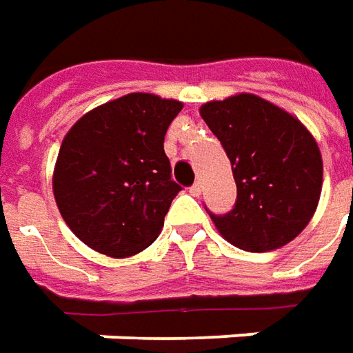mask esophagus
<instances>
[{
	"mask_svg": "<svg viewBox=\"0 0 353 353\" xmlns=\"http://www.w3.org/2000/svg\"><path fill=\"white\" fill-rule=\"evenodd\" d=\"M190 194H192V196H196V198L200 196V194H201V184H200V182H196V184L192 186Z\"/></svg>",
	"mask_w": 353,
	"mask_h": 353,
	"instance_id": "34e87169",
	"label": "esophagus"
}]
</instances>
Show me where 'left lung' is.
Masks as SVG:
<instances>
[{
    "instance_id": "obj_1",
    "label": "left lung",
    "mask_w": 353,
    "mask_h": 353,
    "mask_svg": "<svg viewBox=\"0 0 353 353\" xmlns=\"http://www.w3.org/2000/svg\"><path fill=\"white\" fill-rule=\"evenodd\" d=\"M201 119L227 152L236 203L209 213L221 236L244 252L286 246L307 227L321 198L323 159L305 126L255 94L200 107Z\"/></svg>"
}]
</instances>
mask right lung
I'll return each instance as SVG.
<instances>
[{
    "label": "right lung",
    "mask_w": 353,
    "mask_h": 353,
    "mask_svg": "<svg viewBox=\"0 0 353 353\" xmlns=\"http://www.w3.org/2000/svg\"><path fill=\"white\" fill-rule=\"evenodd\" d=\"M182 101L134 92L88 111L63 138L53 169L61 217L111 257L140 254L159 236L181 186L163 140Z\"/></svg>",
    "instance_id": "right-lung-1"
}]
</instances>
